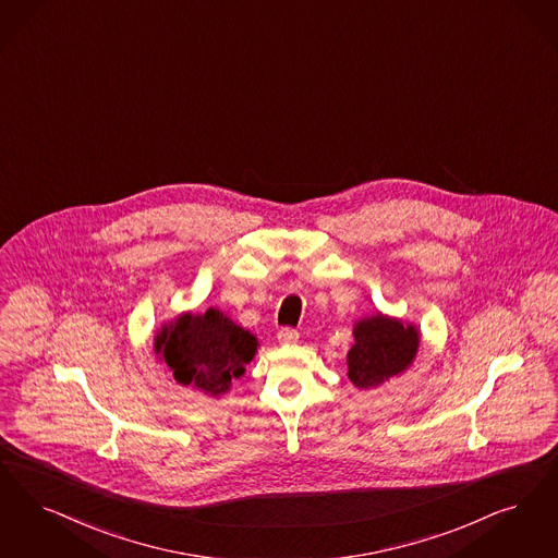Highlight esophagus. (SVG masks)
Returning a JSON list of instances; mask_svg holds the SVG:
<instances>
[{"mask_svg":"<svg viewBox=\"0 0 558 558\" xmlns=\"http://www.w3.org/2000/svg\"><path fill=\"white\" fill-rule=\"evenodd\" d=\"M299 340V332L294 328H280L278 330V342L280 344H292Z\"/></svg>","mask_w":558,"mask_h":558,"instance_id":"obj_1","label":"esophagus"}]
</instances>
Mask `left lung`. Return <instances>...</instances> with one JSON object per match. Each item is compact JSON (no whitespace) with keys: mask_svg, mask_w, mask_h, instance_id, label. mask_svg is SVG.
<instances>
[{"mask_svg":"<svg viewBox=\"0 0 558 558\" xmlns=\"http://www.w3.org/2000/svg\"><path fill=\"white\" fill-rule=\"evenodd\" d=\"M355 344L347 353L349 379L357 388H376L404 372L420 349V330L413 324L376 313L355 324Z\"/></svg>","mask_w":558,"mask_h":558,"instance_id":"8db88e82","label":"left lung"}]
</instances>
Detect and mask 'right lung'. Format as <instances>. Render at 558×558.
I'll return each mask as SVG.
<instances>
[{
    "label": "right lung",
    "instance_id": "add662e5",
    "mask_svg": "<svg viewBox=\"0 0 558 558\" xmlns=\"http://www.w3.org/2000/svg\"><path fill=\"white\" fill-rule=\"evenodd\" d=\"M154 349L179 384L220 397L230 390L232 379L245 374L246 363L257 353V338L209 307L205 313H182L161 326Z\"/></svg>",
    "mask_w": 558,
    "mask_h": 558
}]
</instances>
